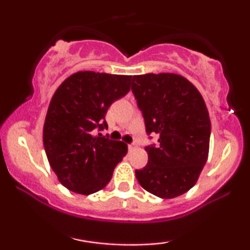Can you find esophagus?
Here are the masks:
<instances>
[{
	"mask_svg": "<svg viewBox=\"0 0 250 250\" xmlns=\"http://www.w3.org/2000/svg\"><path fill=\"white\" fill-rule=\"evenodd\" d=\"M128 147H129V150H133V149L136 148V145H135V143H133V145H129Z\"/></svg>",
	"mask_w": 250,
	"mask_h": 250,
	"instance_id": "obj_1",
	"label": "esophagus"
}]
</instances>
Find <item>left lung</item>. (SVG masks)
Masks as SVG:
<instances>
[{"label":"left lung","instance_id":"left-lung-1","mask_svg":"<svg viewBox=\"0 0 250 250\" xmlns=\"http://www.w3.org/2000/svg\"><path fill=\"white\" fill-rule=\"evenodd\" d=\"M131 90L147 134L160 145L147 147L148 163L135 170L141 187L161 199L187 193L208 160L210 119L205 100L186 77L174 73L134 75Z\"/></svg>","mask_w":250,"mask_h":250}]
</instances>
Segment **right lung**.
Masks as SVG:
<instances>
[{
  "instance_id": "1",
  "label": "right lung",
  "mask_w": 250,
  "mask_h": 250,
  "mask_svg": "<svg viewBox=\"0 0 250 250\" xmlns=\"http://www.w3.org/2000/svg\"><path fill=\"white\" fill-rule=\"evenodd\" d=\"M130 75L77 71L54 93L43 125L48 161L62 186L81 195L101 190L128 146L113 141L96 128H108L105 114L111 103L130 90Z\"/></svg>"
}]
</instances>
